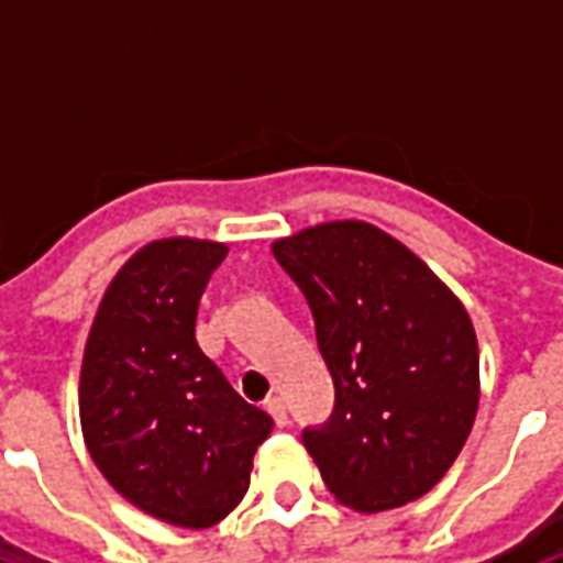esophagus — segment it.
<instances>
[{
  "mask_svg": "<svg viewBox=\"0 0 563 563\" xmlns=\"http://www.w3.org/2000/svg\"><path fill=\"white\" fill-rule=\"evenodd\" d=\"M265 410L274 416V422L280 424V428L289 422V419H286V401H283L280 395H268V401H265Z\"/></svg>",
  "mask_w": 563,
  "mask_h": 563,
  "instance_id": "esophagus-1",
  "label": "esophagus"
}]
</instances>
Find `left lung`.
Instances as JSON below:
<instances>
[{
  "label": "left lung",
  "mask_w": 563,
  "mask_h": 563,
  "mask_svg": "<svg viewBox=\"0 0 563 563\" xmlns=\"http://www.w3.org/2000/svg\"><path fill=\"white\" fill-rule=\"evenodd\" d=\"M334 379V416L305 431L343 507L383 512L428 495L459 459L479 407V346L461 298L410 246L365 220L277 238Z\"/></svg>",
  "instance_id": "left-lung-1"
}]
</instances>
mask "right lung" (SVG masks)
<instances>
[{
	"instance_id": "add662e5",
	"label": "right lung",
	"mask_w": 563,
	"mask_h": 563,
	"mask_svg": "<svg viewBox=\"0 0 563 563\" xmlns=\"http://www.w3.org/2000/svg\"><path fill=\"white\" fill-rule=\"evenodd\" d=\"M225 253L186 234L141 246L108 283L80 362V431L99 473L141 512L192 531L244 500L274 428L196 341L198 301Z\"/></svg>"
}]
</instances>
